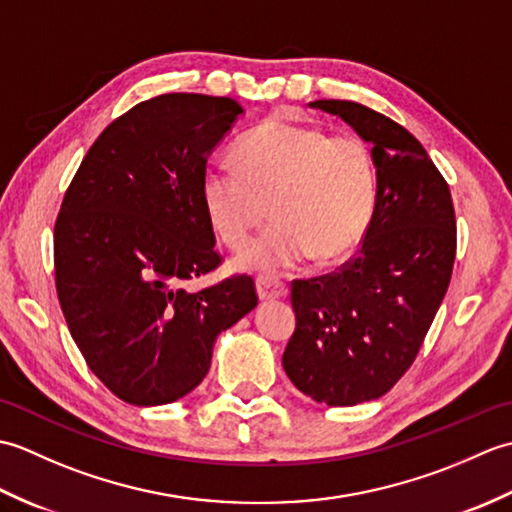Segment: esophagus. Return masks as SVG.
<instances>
[{"label":"esophagus","mask_w":512,"mask_h":512,"mask_svg":"<svg viewBox=\"0 0 512 512\" xmlns=\"http://www.w3.org/2000/svg\"><path fill=\"white\" fill-rule=\"evenodd\" d=\"M255 286H257V295L262 301L281 299V297L288 295V286L284 284V281L273 279V277H257Z\"/></svg>","instance_id":"1"}]
</instances>
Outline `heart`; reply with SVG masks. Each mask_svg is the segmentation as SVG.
Segmentation results:
<instances>
[{"label":"heart","instance_id":"b5f03b06","mask_svg":"<svg viewBox=\"0 0 512 512\" xmlns=\"http://www.w3.org/2000/svg\"><path fill=\"white\" fill-rule=\"evenodd\" d=\"M233 165L202 176L204 211L222 242L242 248L268 211L277 220L235 257L237 270L277 275L314 255L332 262L367 233L376 167L358 136L270 118L235 145Z\"/></svg>","mask_w":512,"mask_h":512}]
</instances>
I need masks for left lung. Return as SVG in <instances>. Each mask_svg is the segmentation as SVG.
Wrapping results in <instances>:
<instances>
[{"instance_id":"1","label":"left lung","mask_w":512,"mask_h":512,"mask_svg":"<svg viewBox=\"0 0 512 512\" xmlns=\"http://www.w3.org/2000/svg\"><path fill=\"white\" fill-rule=\"evenodd\" d=\"M372 145L376 206L339 273L292 284L297 328L284 369L330 407L376 400L411 367L447 295L455 259L449 184L405 127L354 101H314Z\"/></svg>"}]
</instances>
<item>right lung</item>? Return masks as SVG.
<instances>
[{"instance_id":"right-lung-1","label":"right lung","mask_w":512,"mask_h":512,"mask_svg":"<svg viewBox=\"0 0 512 512\" xmlns=\"http://www.w3.org/2000/svg\"><path fill=\"white\" fill-rule=\"evenodd\" d=\"M242 114L228 96H156L105 127L65 191L54 224L63 317L92 372L129 405L187 396L220 332L257 306L246 275L182 288L220 264L202 176Z\"/></svg>"}]
</instances>
